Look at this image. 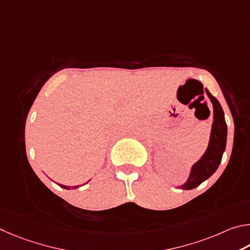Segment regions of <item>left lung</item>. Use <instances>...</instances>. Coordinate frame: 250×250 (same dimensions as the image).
I'll list each match as a JSON object with an SVG mask.
<instances>
[{"instance_id": "obj_1", "label": "left lung", "mask_w": 250, "mask_h": 250, "mask_svg": "<svg viewBox=\"0 0 250 250\" xmlns=\"http://www.w3.org/2000/svg\"><path fill=\"white\" fill-rule=\"evenodd\" d=\"M208 98L211 99L214 108V122L212 126L211 138L207 151L198 163L192 167L190 177L185 185L181 186L183 190H192L200 186L203 181L207 180L216 171L218 166L221 164L223 152L226 147L227 137V126L224 118V112L218 101L209 93V91L205 90Z\"/></svg>"}]
</instances>
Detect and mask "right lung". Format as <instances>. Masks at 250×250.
Segmentation results:
<instances>
[{
  "mask_svg": "<svg viewBox=\"0 0 250 250\" xmlns=\"http://www.w3.org/2000/svg\"><path fill=\"white\" fill-rule=\"evenodd\" d=\"M60 187H62L63 189H70V187H65V186H62V185H59ZM71 188H73V189H77V188H79V186H77V187H71Z\"/></svg>",
  "mask_w": 250,
  "mask_h": 250,
  "instance_id": "1",
  "label": "right lung"
}]
</instances>
